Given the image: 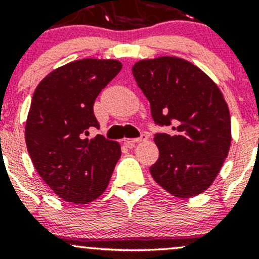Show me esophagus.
<instances>
[{
  "mask_svg": "<svg viewBox=\"0 0 259 259\" xmlns=\"http://www.w3.org/2000/svg\"><path fill=\"white\" fill-rule=\"evenodd\" d=\"M146 140H147V135L146 134H142V135L138 139H125L124 140V142H125L126 146L134 147L135 146V144H139V142H142V141H146Z\"/></svg>",
  "mask_w": 259,
  "mask_h": 259,
  "instance_id": "esophagus-1",
  "label": "esophagus"
}]
</instances>
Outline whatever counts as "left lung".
I'll list each match as a JSON object with an SVG mask.
<instances>
[{"label":"left lung","instance_id":"8db88e82","mask_svg":"<svg viewBox=\"0 0 259 259\" xmlns=\"http://www.w3.org/2000/svg\"><path fill=\"white\" fill-rule=\"evenodd\" d=\"M132 72L150 101L154 123L171 127L156 134L159 150L151 175L175 197L190 198L213 184L231 145L229 107L203 70L179 57L141 59Z\"/></svg>","mask_w":259,"mask_h":259}]
</instances>
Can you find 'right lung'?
Instances as JSON below:
<instances>
[{"mask_svg":"<svg viewBox=\"0 0 259 259\" xmlns=\"http://www.w3.org/2000/svg\"><path fill=\"white\" fill-rule=\"evenodd\" d=\"M117 59L84 58L52 70L32 96L25 142L35 169L58 197L85 204L105 192L121 148L96 135V97L120 72Z\"/></svg>","mask_w":259,"mask_h":259,"instance_id":"add662e5","label":"right lung"}]
</instances>
